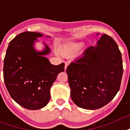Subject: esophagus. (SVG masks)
<instances>
[{"instance_id": "esophagus-1", "label": "esophagus", "mask_w": 130, "mask_h": 130, "mask_svg": "<svg viewBox=\"0 0 130 130\" xmlns=\"http://www.w3.org/2000/svg\"><path fill=\"white\" fill-rule=\"evenodd\" d=\"M69 65V63H65V70H66L67 69V66Z\"/></svg>"}]
</instances>
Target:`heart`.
I'll return each mask as SVG.
<instances>
[{"label": "heart", "instance_id": "heart-1", "mask_svg": "<svg viewBox=\"0 0 130 130\" xmlns=\"http://www.w3.org/2000/svg\"><path fill=\"white\" fill-rule=\"evenodd\" d=\"M82 46L83 44L82 42H72V43L67 44L60 49V52L62 55L65 56L71 55L77 53Z\"/></svg>", "mask_w": 130, "mask_h": 130}]
</instances>
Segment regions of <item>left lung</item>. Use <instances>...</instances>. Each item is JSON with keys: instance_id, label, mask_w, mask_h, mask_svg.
<instances>
[{"instance_id": "8db88e82", "label": "left lung", "mask_w": 130, "mask_h": 130, "mask_svg": "<svg viewBox=\"0 0 130 130\" xmlns=\"http://www.w3.org/2000/svg\"><path fill=\"white\" fill-rule=\"evenodd\" d=\"M101 35L96 46H90L67 67L71 98L77 107L94 110L104 107L119 91L123 75L121 53L115 40Z\"/></svg>"}]
</instances>
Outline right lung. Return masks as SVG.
<instances>
[{
	"label": "right lung",
	"instance_id": "right-lung-1",
	"mask_svg": "<svg viewBox=\"0 0 130 130\" xmlns=\"http://www.w3.org/2000/svg\"><path fill=\"white\" fill-rule=\"evenodd\" d=\"M43 34L25 31L9 44L3 67V77L11 98L29 110L44 107L51 99V88L65 63L52 65L45 57L51 52L46 44L42 51H36L34 44ZM48 37V36H47Z\"/></svg>",
	"mask_w": 130,
	"mask_h": 130
}]
</instances>
